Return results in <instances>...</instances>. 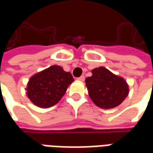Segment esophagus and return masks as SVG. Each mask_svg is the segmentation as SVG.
<instances>
[{
	"mask_svg": "<svg viewBox=\"0 0 153 153\" xmlns=\"http://www.w3.org/2000/svg\"><path fill=\"white\" fill-rule=\"evenodd\" d=\"M84 79H85V77H84V75H82V76H80L79 78H78V80H79V81H83Z\"/></svg>",
	"mask_w": 153,
	"mask_h": 153,
	"instance_id": "34e87169",
	"label": "esophagus"
}]
</instances>
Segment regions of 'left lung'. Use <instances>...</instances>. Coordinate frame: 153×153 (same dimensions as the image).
Returning a JSON list of instances; mask_svg holds the SVG:
<instances>
[{
	"instance_id": "8db88e82",
	"label": "left lung",
	"mask_w": 153,
	"mask_h": 153,
	"mask_svg": "<svg viewBox=\"0 0 153 153\" xmlns=\"http://www.w3.org/2000/svg\"><path fill=\"white\" fill-rule=\"evenodd\" d=\"M93 75L85 82L90 98L103 109L119 106L128 94V87L123 78L112 74L105 67L92 70Z\"/></svg>"
}]
</instances>
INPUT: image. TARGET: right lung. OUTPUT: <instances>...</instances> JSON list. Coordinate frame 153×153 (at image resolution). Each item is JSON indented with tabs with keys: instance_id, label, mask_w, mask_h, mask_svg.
<instances>
[{
	"instance_id": "right-lung-1",
	"label": "right lung",
	"mask_w": 153,
	"mask_h": 153,
	"mask_svg": "<svg viewBox=\"0 0 153 153\" xmlns=\"http://www.w3.org/2000/svg\"><path fill=\"white\" fill-rule=\"evenodd\" d=\"M73 81L70 72L64 71L59 65H52L30 78L27 95L37 106L48 108L61 99Z\"/></svg>"
}]
</instances>
